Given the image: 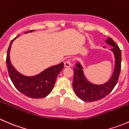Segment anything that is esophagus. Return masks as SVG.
<instances>
[{
  "mask_svg": "<svg viewBox=\"0 0 129 129\" xmlns=\"http://www.w3.org/2000/svg\"><path fill=\"white\" fill-rule=\"evenodd\" d=\"M72 66V62H71V60H66V62H64L65 67H71Z\"/></svg>",
  "mask_w": 129,
  "mask_h": 129,
  "instance_id": "obj_1",
  "label": "esophagus"
}]
</instances>
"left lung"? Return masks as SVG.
<instances>
[{
    "instance_id": "left-lung-1",
    "label": "left lung",
    "mask_w": 129,
    "mask_h": 129,
    "mask_svg": "<svg viewBox=\"0 0 129 129\" xmlns=\"http://www.w3.org/2000/svg\"><path fill=\"white\" fill-rule=\"evenodd\" d=\"M105 42L113 47L110 50L115 58L114 72L107 82L102 84L90 82L87 79L83 67L79 62L75 63L76 67L74 69L73 89L75 95L85 102H94L104 98L111 92L117 83L121 69V51L116 43L110 37H109Z\"/></svg>"
}]
</instances>
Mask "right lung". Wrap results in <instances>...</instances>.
Listing matches in <instances>:
<instances>
[{
	"label": "right lung",
	"instance_id": "obj_1",
	"mask_svg": "<svg viewBox=\"0 0 129 129\" xmlns=\"http://www.w3.org/2000/svg\"><path fill=\"white\" fill-rule=\"evenodd\" d=\"M34 30L25 34L32 32ZM18 35L14 39L9 45L7 50L6 63L9 77L17 89L25 95L33 99H40L47 96L51 92L55 85L58 74L63 68V63L48 67L37 75L26 76L18 72L12 65L10 60V50L12 44Z\"/></svg>",
	"mask_w": 129,
	"mask_h": 129
}]
</instances>
